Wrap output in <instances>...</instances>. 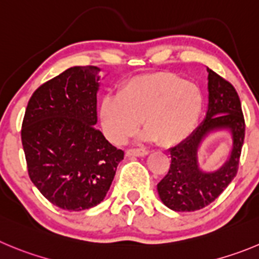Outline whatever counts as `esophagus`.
<instances>
[{
  "mask_svg": "<svg viewBox=\"0 0 259 259\" xmlns=\"http://www.w3.org/2000/svg\"><path fill=\"white\" fill-rule=\"evenodd\" d=\"M148 154V151L143 148H130L126 149V156H134V157H144Z\"/></svg>",
  "mask_w": 259,
  "mask_h": 259,
  "instance_id": "esophagus-1",
  "label": "esophagus"
}]
</instances>
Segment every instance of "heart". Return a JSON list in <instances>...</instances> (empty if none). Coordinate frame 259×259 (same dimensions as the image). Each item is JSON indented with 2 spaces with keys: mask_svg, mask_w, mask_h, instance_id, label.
I'll use <instances>...</instances> for the list:
<instances>
[{
  "mask_svg": "<svg viewBox=\"0 0 259 259\" xmlns=\"http://www.w3.org/2000/svg\"><path fill=\"white\" fill-rule=\"evenodd\" d=\"M202 107L198 85L174 72H154L127 80L117 96L103 97L98 113L111 143H125L143 118L146 141L174 146L194 130Z\"/></svg>",
  "mask_w": 259,
  "mask_h": 259,
  "instance_id": "b5f03b06",
  "label": "heart"
}]
</instances>
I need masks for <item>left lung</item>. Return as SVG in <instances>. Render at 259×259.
<instances>
[{
    "label": "left lung",
    "instance_id": "1",
    "mask_svg": "<svg viewBox=\"0 0 259 259\" xmlns=\"http://www.w3.org/2000/svg\"><path fill=\"white\" fill-rule=\"evenodd\" d=\"M208 71V110L204 121L170 149L168 172L157 184L161 200L176 212H193L211 204L236 176L245 135V121L235 88L222 76ZM216 130H228L233 138L229 159L219 170L206 173L197 163V149Z\"/></svg>",
    "mask_w": 259,
    "mask_h": 259
}]
</instances>
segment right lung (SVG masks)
<instances>
[{"mask_svg": "<svg viewBox=\"0 0 259 259\" xmlns=\"http://www.w3.org/2000/svg\"><path fill=\"white\" fill-rule=\"evenodd\" d=\"M97 66H74L33 93L21 125V142L33 184L67 211L105 199L124 151L97 129Z\"/></svg>", "mask_w": 259, "mask_h": 259, "instance_id": "add662e5", "label": "right lung"}]
</instances>
